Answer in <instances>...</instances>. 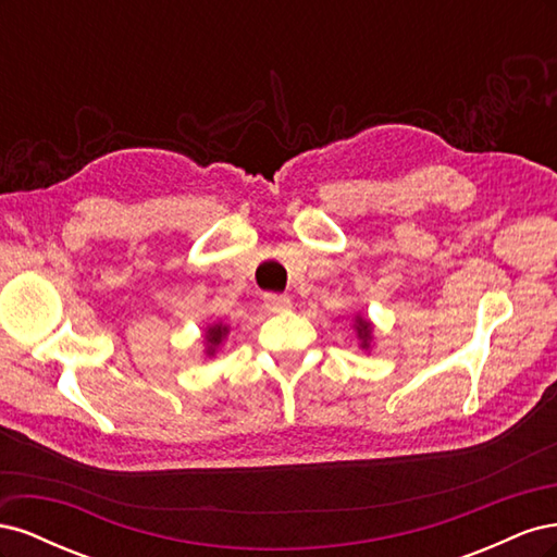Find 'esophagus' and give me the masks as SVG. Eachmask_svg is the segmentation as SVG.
<instances>
[{"label": "esophagus", "mask_w": 557, "mask_h": 557, "mask_svg": "<svg viewBox=\"0 0 557 557\" xmlns=\"http://www.w3.org/2000/svg\"><path fill=\"white\" fill-rule=\"evenodd\" d=\"M264 307L269 311H285L293 307V299L288 295H276V293H267L264 295Z\"/></svg>", "instance_id": "obj_1"}]
</instances>
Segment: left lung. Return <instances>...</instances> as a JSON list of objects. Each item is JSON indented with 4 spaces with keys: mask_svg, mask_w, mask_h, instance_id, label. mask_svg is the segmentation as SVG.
<instances>
[{
    "mask_svg": "<svg viewBox=\"0 0 557 557\" xmlns=\"http://www.w3.org/2000/svg\"><path fill=\"white\" fill-rule=\"evenodd\" d=\"M352 330H356L360 348L372 350V344H374V323H372V320L358 313L356 318H352Z\"/></svg>",
    "mask_w": 557,
    "mask_h": 557,
    "instance_id": "obj_1",
    "label": "left lung"
}]
</instances>
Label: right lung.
<instances>
[{
  "label": "right lung",
  "mask_w": 557,
  "mask_h": 557,
  "mask_svg": "<svg viewBox=\"0 0 557 557\" xmlns=\"http://www.w3.org/2000/svg\"><path fill=\"white\" fill-rule=\"evenodd\" d=\"M230 334V325L225 323H213V325H207L205 330V352L207 358H213L218 348H221V344L227 339Z\"/></svg>",
  "instance_id": "add662e5"
}]
</instances>
